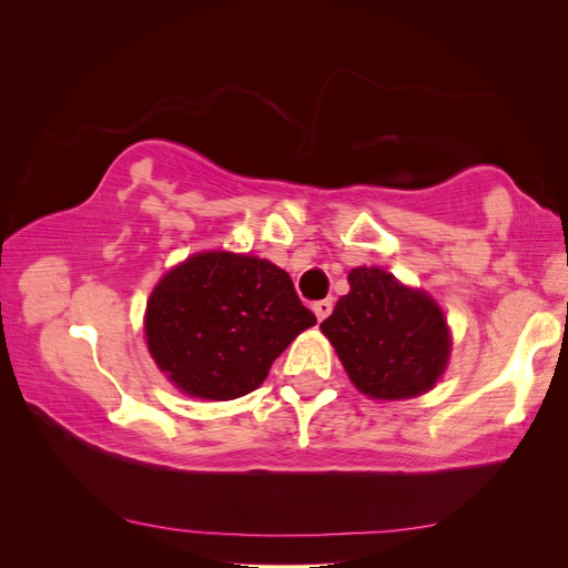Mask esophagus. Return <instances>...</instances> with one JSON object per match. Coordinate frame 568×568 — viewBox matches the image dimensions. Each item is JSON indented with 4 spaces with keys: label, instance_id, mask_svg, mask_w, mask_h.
Returning <instances> with one entry per match:
<instances>
[{
    "label": "esophagus",
    "instance_id": "esophagus-1",
    "mask_svg": "<svg viewBox=\"0 0 568 568\" xmlns=\"http://www.w3.org/2000/svg\"><path fill=\"white\" fill-rule=\"evenodd\" d=\"M313 311H315L317 320L329 317V315H332V311H334V301H332V298H322V301H315V303H313Z\"/></svg>",
    "mask_w": 568,
    "mask_h": 568
}]
</instances>
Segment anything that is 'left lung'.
<instances>
[{
  "label": "left lung",
  "mask_w": 568,
  "mask_h": 568,
  "mask_svg": "<svg viewBox=\"0 0 568 568\" xmlns=\"http://www.w3.org/2000/svg\"><path fill=\"white\" fill-rule=\"evenodd\" d=\"M348 282L351 291L320 329L334 343L351 382L382 400L434 388L450 353L440 307L379 267H357Z\"/></svg>",
  "instance_id": "obj_1"
}]
</instances>
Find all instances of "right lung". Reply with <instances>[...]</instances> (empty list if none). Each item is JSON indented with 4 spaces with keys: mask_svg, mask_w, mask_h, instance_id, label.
I'll return each instance as SVG.
<instances>
[{
    "mask_svg": "<svg viewBox=\"0 0 568 568\" xmlns=\"http://www.w3.org/2000/svg\"><path fill=\"white\" fill-rule=\"evenodd\" d=\"M315 322L284 270L220 251L189 257L153 288L146 341L178 388L234 400L261 386L274 359Z\"/></svg>",
    "mask_w": 568,
    "mask_h": 568,
    "instance_id": "right-lung-1",
    "label": "right lung"
}]
</instances>
